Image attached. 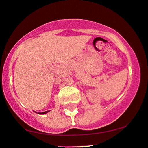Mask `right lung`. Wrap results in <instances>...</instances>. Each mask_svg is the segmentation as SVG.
Listing matches in <instances>:
<instances>
[{
	"instance_id": "obj_1",
	"label": "right lung",
	"mask_w": 148,
	"mask_h": 148,
	"mask_svg": "<svg viewBox=\"0 0 148 148\" xmlns=\"http://www.w3.org/2000/svg\"><path fill=\"white\" fill-rule=\"evenodd\" d=\"M49 111H45V112H38V114H46L48 113Z\"/></svg>"
}]
</instances>
